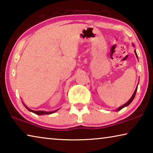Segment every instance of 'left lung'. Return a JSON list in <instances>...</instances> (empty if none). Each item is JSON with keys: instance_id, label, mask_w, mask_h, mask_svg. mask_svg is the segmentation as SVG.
Instances as JSON below:
<instances>
[{"instance_id": "8db88e82", "label": "left lung", "mask_w": 153, "mask_h": 153, "mask_svg": "<svg viewBox=\"0 0 153 153\" xmlns=\"http://www.w3.org/2000/svg\"><path fill=\"white\" fill-rule=\"evenodd\" d=\"M133 46H134V45H133ZM134 53H135V54H136V56H137V58H138V55H137V53H136V51H134ZM137 89H138V86L136 87V90H135V91H134V94H133V95H132V97H131V98L130 99H129L128 102H127L126 103H125V104H124L123 105H122V106H121V107H119L117 109V111H120L121 109H122L123 108H124L125 107H127V106H128L129 104H130V103L132 102V100H134V97H135V96H136V91H137Z\"/></svg>"}]
</instances>
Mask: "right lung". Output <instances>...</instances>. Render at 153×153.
Returning a JSON list of instances; mask_svg holds the SVG:
<instances>
[{"label": "right lung", "mask_w": 153, "mask_h": 153, "mask_svg": "<svg viewBox=\"0 0 153 153\" xmlns=\"http://www.w3.org/2000/svg\"><path fill=\"white\" fill-rule=\"evenodd\" d=\"M23 104H24V103H23ZM24 106H25V107L26 108L28 111H31V112H32V113H33L36 114V115H49V114H52V113H55V112H56V111H57L59 110V109H57V110L54 111H50V112H47V111H33V110L30 109V108L27 107L26 106H25V105H24Z\"/></svg>", "instance_id": "obj_1"}]
</instances>
